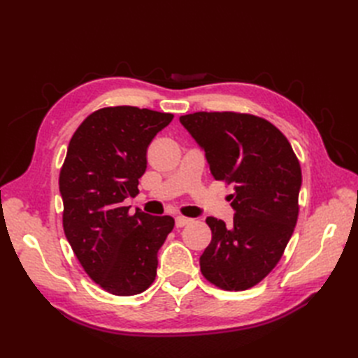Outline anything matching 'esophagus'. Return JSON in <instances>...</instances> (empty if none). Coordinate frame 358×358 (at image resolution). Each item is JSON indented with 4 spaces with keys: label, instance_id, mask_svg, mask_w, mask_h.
Segmentation results:
<instances>
[{
    "label": "esophagus",
    "instance_id": "esophagus-1",
    "mask_svg": "<svg viewBox=\"0 0 358 358\" xmlns=\"http://www.w3.org/2000/svg\"><path fill=\"white\" fill-rule=\"evenodd\" d=\"M192 220L191 218H187V216H176V220H175V224H176V227L178 229H180V227H183V225H187V224H189Z\"/></svg>",
    "mask_w": 358,
    "mask_h": 358
}]
</instances>
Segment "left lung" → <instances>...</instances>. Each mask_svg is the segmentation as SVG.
Instances as JSON below:
<instances>
[{
  "mask_svg": "<svg viewBox=\"0 0 358 358\" xmlns=\"http://www.w3.org/2000/svg\"><path fill=\"white\" fill-rule=\"evenodd\" d=\"M179 121L204 150L212 176L234 185L233 224L206 220L212 241L200 257L201 273L222 289L251 288L272 272L294 231L299 159L287 137L263 117L196 112Z\"/></svg>",
  "mask_w": 358,
  "mask_h": 358,
  "instance_id": "1",
  "label": "left lung"
}]
</instances>
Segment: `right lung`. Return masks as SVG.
Here are the masks:
<instances>
[{"instance_id":"obj_1","label":"right lung","mask_w":358,"mask_h":358,"mask_svg":"<svg viewBox=\"0 0 358 358\" xmlns=\"http://www.w3.org/2000/svg\"><path fill=\"white\" fill-rule=\"evenodd\" d=\"M171 119L133 106L96 110L76 129L59 173L67 241L94 282L116 296L154 282L158 251L175 225L169 215H129L124 206L138 194L148 146Z\"/></svg>"}]
</instances>
